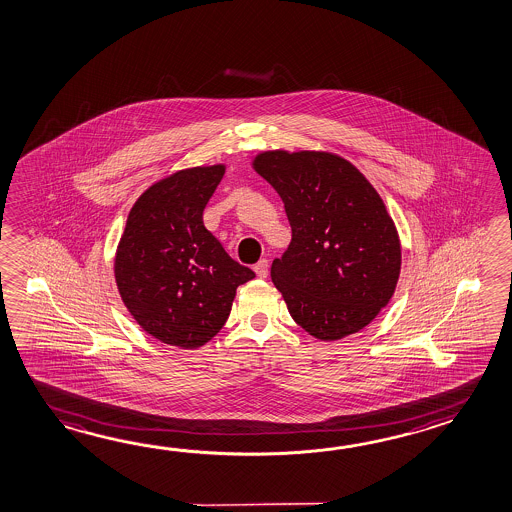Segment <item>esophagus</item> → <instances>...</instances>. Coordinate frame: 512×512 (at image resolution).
I'll return each mask as SVG.
<instances>
[{
  "label": "esophagus",
  "instance_id": "1",
  "mask_svg": "<svg viewBox=\"0 0 512 512\" xmlns=\"http://www.w3.org/2000/svg\"><path fill=\"white\" fill-rule=\"evenodd\" d=\"M253 272L257 273V277L266 279V277H268V261H266V259H261V261L257 262V264L253 266Z\"/></svg>",
  "mask_w": 512,
  "mask_h": 512
}]
</instances>
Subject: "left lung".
<instances>
[{"mask_svg": "<svg viewBox=\"0 0 512 512\" xmlns=\"http://www.w3.org/2000/svg\"><path fill=\"white\" fill-rule=\"evenodd\" d=\"M251 167L279 193L292 226L272 281L293 321L321 341L361 332L401 273L396 224L376 188L328 151H262Z\"/></svg>", "mask_w": 512, "mask_h": 512, "instance_id": "obj_1", "label": "left lung"}]
</instances>
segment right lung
Listing matches in <instances>:
<instances>
[{"instance_id":"obj_1","label":"right lung","mask_w":512,"mask_h":512,"mask_svg":"<svg viewBox=\"0 0 512 512\" xmlns=\"http://www.w3.org/2000/svg\"><path fill=\"white\" fill-rule=\"evenodd\" d=\"M224 171V164L180 169L149 186L127 215L116 288L140 328L166 345H206L228 321L237 288L255 277L202 222Z\"/></svg>"}]
</instances>
